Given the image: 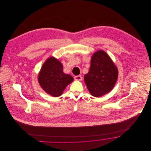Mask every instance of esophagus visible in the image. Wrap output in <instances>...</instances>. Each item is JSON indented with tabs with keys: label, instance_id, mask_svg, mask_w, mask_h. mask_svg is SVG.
<instances>
[{
	"label": "esophagus",
	"instance_id": "34e87169",
	"mask_svg": "<svg viewBox=\"0 0 151 151\" xmlns=\"http://www.w3.org/2000/svg\"><path fill=\"white\" fill-rule=\"evenodd\" d=\"M74 80L77 81H81L82 80V77L81 76H77L74 77Z\"/></svg>",
	"mask_w": 151,
	"mask_h": 151
}]
</instances>
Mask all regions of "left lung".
Here are the masks:
<instances>
[{"label": "left lung", "mask_w": 151, "mask_h": 151, "mask_svg": "<svg viewBox=\"0 0 151 151\" xmlns=\"http://www.w3.org/2000/svg\"><path fill=\"white\" fill-rule=\"evenodd\" d=\"M118 74V69L110 56L103 50H99L92 56L84 81L89 93L95 97H100L112 90Z\"/></svg>", "instance_id": "left-lung-1"}]
</instances>
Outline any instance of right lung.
I'll list each match as a JSON object with an SVG mask.
<instances>
[{
  "mask_svg": "<svg viewBox=\"0 0 151 151\" xmlns=\"http://www.w3.org/2000/svg\"><path fill=\"white\" fill-rule=\"evenodd\" d=\"M41 87L53 97L61 96L66 86L71 83L74 78L63 71V65L53 56L44 62L38 76Z\"/></svg>",
  "mask_w": 151,
  "mask_h": 151,
  "instance_id": "right-lung-1",
  "label": "right lung"
}]
</instances>
